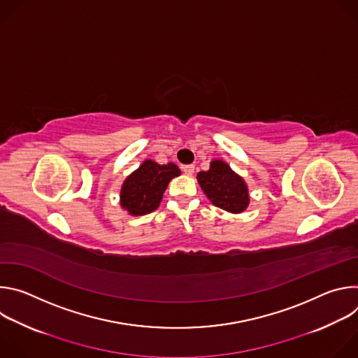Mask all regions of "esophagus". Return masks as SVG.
<instances>
[{
  "label": "esophagus",
  "mask_w": 358,
  "mask_h": 358,
  "mask_svg": "<svg viewBox=\"0 0 358 358\" xmlns=\"http://www.w3.org/2000/svg\"><path fill=\"white\" fill-rule=\"evenodd\" d=\"M194 166L192 164H188V166H184L182 167V171L187 174V176H192V173H194Z\"/></svg>",
  "instance_id": "obj_1"
}]
</instances>
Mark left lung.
<instances>
[{
    "label": "left lung",
    "instance_id": "8db88e82",
    "mask_svg": "<svg viewBox=\"0 0 358 358\" xmlns=\"http://www.w3.org/2000/svg\"><path fill=\"white\" fill-rule=\"evenodd\" d=\"M196 180L215 207L234 214H239L248 207V187L227 163L221 160L213 162L208 171L196 174Z\"/></svg>",
    "mask_w": 358,
    "mask_h": 358
}]
</instances>
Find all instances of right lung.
<instances>
[{"instance_id": "1", "label": "right lung", "mask_w": 358, "mask_h": 358, "mask_svg": "<svg viewBox=\"0 0 358 358\" xmlns=\"http://www.w3.org/2000/svg\"><path fill=\"white\" fill-rule=\"evenodd\" d=\"M180 176L176 164L160 166L155 162H144L130 174L120 192V203L131 215L150 214L160 206L169 182Z\"/></svg>"}]
</instances>
